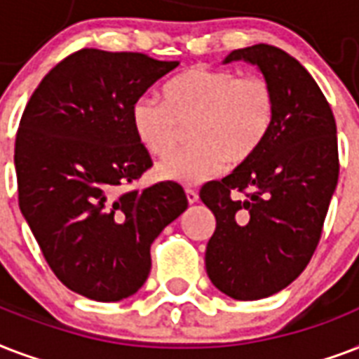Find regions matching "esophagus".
Returning a JSON list of instances; mask_svg holds the SVG:
<instances>
[{
    "instance_id": "obj_1",
    "label": "esophagus",
    "mask_w": 359,
    "mask_h": 359,
    "mask_svg": "<svg viewBox=\"0 0 359 359\" xmlns=\"http://www.w3.org/2000/svg\"><path fill=\"white\" fill-rule=\"evenodd\" d=\"M185 194H187V200H189V204H194L196 200H198V193L194 191V189H185Z\"/></svg>"
}]
</instances>
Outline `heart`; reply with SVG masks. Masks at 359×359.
<instances>
[{
  "mask_svg": "<svg viewBox=\"0 0 359 359\" xmlns=\"http://www.w3.org/2000/svg\"><path fill=\"white\" fill-rule=\"evenodd\" d=\"M275 93L262 76H240L226 69L193 67L165 88V101L140 95L130 107V125L149 154L166 157L183 126L193 123V147L157 166L163 180L200 183L217 174L224 161L251 159L275 123Z\"/></svg>",
  "mask_w": 359,
  "mask_h": 359,
  "instance_id": "b5f03b06",
  "label": "heart"
}]
</instances>
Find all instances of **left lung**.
<instances>
[{"mask_svg":"<svg viewBox=\"0 0 359 359\" xmlns=\"http://www.w3.org/2000/svg\"><path fill=\"white\" fill-rule=\"evenodd\" d=\"M257 65L275 93V123L262 148L200 189L217 226L205 247L211 283L230 298H268L309 264L339 177L337 127L315 79L285 50L255 44L224 63ZM232 192H241L238 199Z\"/></svg>","mask_w":359,"mask_h":359,"instance_id":"obj_1","label":"left lung"}]
</instances>
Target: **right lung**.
Segmentation results:
<instances>
[{
  "instance_id": "add662e5",
  "label": "right lung",
  "mask_w": 359,
  "mask_h": 359,
  "mask_svg": "<svg viewBox=\"0 0 359 359\" xmlns=\"http://www.w3.org/2000/svg\"><path fill=\"white\" fill-rule=\"evenodd\" d=\"M177 61L82 48L50 71L22 114L18 204L55 277L95 302L129 298L148 279L149 247L187 210L180 183L121 191L151 168L130 107Z\"/></svg>"
}]
</instances>
